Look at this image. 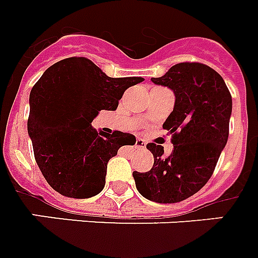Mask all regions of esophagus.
<instances>
[{"label":"esophagus","mask_w":258,"mask_h":258,"mask_svg":"<svg viewBox=\"0 0 258 258\" xmlns=\"http://www.w3.org/2000/svg\"><path fill=\"white\" fill-rule=\"evenodd\" d=\"M145 146H146V144L144 140H141V139L136 140V148H139V149H145Z\"/></svg>","instance_id":"1"}]
</instances>
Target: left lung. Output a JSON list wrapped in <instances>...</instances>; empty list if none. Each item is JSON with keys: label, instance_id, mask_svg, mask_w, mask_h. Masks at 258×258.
I'll return each mask as SVG.
<instances>
[{"label": "left lung", "instance_id": "obj_1", "mask_svg": "<svg viewBox=\"0 0 258 258\" xmlns=\"http://www.w3.org/2000/svg\"><path fill=\"white\" fill-rule=\"evenodd\" d=\"M157 85L174 92L176 102L162 127L172 135L173 150L150 142L154 164L149 172H135L136 186L145 199L174 204L189 199L207 184L229 136L232 96L217 72L201 62L176 63Z\"/></svg>", "mask_w": 258, "mask_h": 258}]
</instances>
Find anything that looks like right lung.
<instances>
[{"mask_svg":"<svg viewBox=\"0 0 258 258\" xmlns=\"http://www.w3.org/2000/svg\"><path fill=\"white\" fill-rule=\"evenodd\" d=\"M142 77L112 78L85 57H69L47 68L34 84L28 133L42 176L55 191L89 199L105 186L106 165L131 133L98 132L92 121L100 110H116L123 92Z\"/></svg>","mask_w":258,"mask_h":258,"instance_id":"right-lung-1","label":"right lung"}]
</instances>
